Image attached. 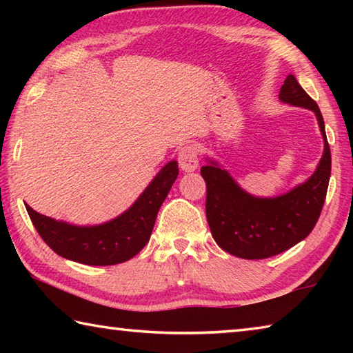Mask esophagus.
I'll use <instances>...</instances> for the list:
<instances>
[{"label":"esophagus","instance_id":"esophagus-1","mask_svg":"<svg viewBox=\"0 0 353 353\" xmlns=\"http://www.w3.org/2000/svg\"><path fill=\"white\" fill-rule=\"evenodd\" d=\"M179 166H181L182 171L191 172L194 171L199 166V159H198V149L193 145L183 146L181 151H179Z\"/></svg>","mask_w":353,"mask_h":353}]
</instances>
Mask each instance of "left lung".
Returning <instances> with one entry per match:
<instances>
[{"instance_id": "1", "label": "left lung", "mask_w": 353, "mask_h": 353, "mask_svg": "<svg viewBox=\"0 0 353 353\" xmlns=\"http://www.w3.org/2000/svg\"><path fill=\"white\" fill-rule=\"evenodd\" d=\"M279 99L314 112L318 119L324 152L305 182L274 198H259L243 190L216 160L207 157V165L201 168L207 183V221L214 241L225 252L246 260L268 259L305 240L318 223L330 181V146L318 104L292 74L285 79Z\"/></svg>"}]
</instances>
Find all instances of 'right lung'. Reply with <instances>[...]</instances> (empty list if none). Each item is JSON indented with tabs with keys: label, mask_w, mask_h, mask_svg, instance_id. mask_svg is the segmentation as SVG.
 Returning a JSON list of instances; mask_svg holds the SVG:
<instances>
[{
	"label": "right lung",
	"mask_w": 353,
	"mask_h": 353,
	"mask_svg": "<svg viewBox=\"0 0 353 353\" xmlns=\"http://www.w3.org/2000/svg\"><path fill=\"white\" fill-rule=\"evenodd\" d=\"M176 160L166 163L126 212L98 225H76L26 210L48 246L63 259L92 266L128 261L146 246L159 208L177 179Z\"/></svg>",
	"instance_id": "obj_1"
}]
</instances>
